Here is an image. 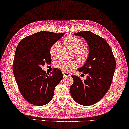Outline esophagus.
Wrapping results in <instances>:
<instances>
[{
    "label": "esophagus",
    "mask_w": 129,
    "mask_h": 129,
    "mask_svg": "<svg viewBox=\"0 0 129 129\" xmlns=\"http://www.w3.org/2000/svg\"><path fill=\"white\" fill-rule=\"evenodd\" d=\"M63 76L64 78H66V77H69L70 76H71L70 73H68L67 72H63Z\"/></svg>",
    "instance_id": "34e87169"
}]
</instances>
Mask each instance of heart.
Returning a JSON list of instances; mask_svg holds the SVG:
<instances>
[{"instance_id": "obj_1", "label": "heart", "mask_w": 129, "mask_h": 129, "mask_svg": "<svg viewBox=\"0 0 129 129\" xmlns=\"http://www.w3.org/2000/svg\"><path fill=\"white\" fill-rule=\"evenodd\" d=\"M64 45L71 51L74 52L75 57L81 64H85L87 61L90 55V49L86 46L83 45V41L81 39L73 36H68L63 40ZM59 46L58 42L52 44L49 49V54L52 57L56 56V52ZM56 66L63 71L69 72L70 71L77 66L75 61H61L56 63Z\"/></svg>"}]
</instances>
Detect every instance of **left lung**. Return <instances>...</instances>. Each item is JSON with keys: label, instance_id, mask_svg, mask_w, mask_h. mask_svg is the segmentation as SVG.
<instances>
[{"label": "left lung", "instance_id": "8db88e82", "mask_svg": "<svg viewBox=\"0 0 129 129\" xmlns=\"http://www.w3.org/2000/svg\"><path fill=\"white\" fill-rule=\"evenodd\" d=\"M74 35L85 38L90 55L83 66L78 69L88 76L82 81L78 76L72 75L73 83L70 87V93L78 104L90 106L100 100L109 90L116 61L111 48L103 38L89 31H80Z\"/></svg>", "mask_w": 129, "mask_h": 129}]
</instances>
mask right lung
<instances>
[{
    "label": "right lung",
    "mask_w": 129,
    "mask_h": 129,
    "mask_svg": "<svg viewBox=\"0 0 129 129\" xmlns=\"http://www.w3.org/2000/svg\"><path fill=\"white\" fill-rule=\"evenodd\" d=\"M64 35L39 31L21 40L15 50L13 71L20 93L29 103L43 106L51 101L55 87L63 78L58 68L47 74L42 66L52 61L49 49Z\"/></svg>",
    "instance_id": "add662e5"
}]
</instances>
